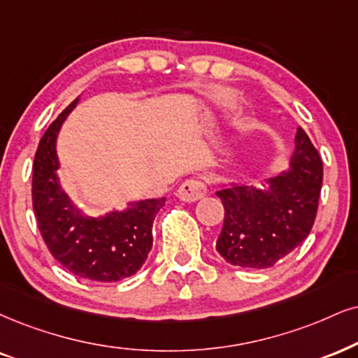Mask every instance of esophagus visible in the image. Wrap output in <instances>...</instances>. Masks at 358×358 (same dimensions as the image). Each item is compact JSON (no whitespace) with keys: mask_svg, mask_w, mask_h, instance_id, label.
Wrapping results in <instances>:
<instances>
[{"mask_svg":"<svg viewBox=\"0 0 358 358\" xmlns=\"http://www.w3.org/2000/svg\"><path fill=\"white\" fill-rule=\"evenodd\" d=\"M207 187L202 180L197 179H189L186 182L180 184V187L178 189V197L184 202H196L202 199L206 196Z\"/></svg>","mask_w":358,"mask_h":358,"instance_id":"esophagus-1","label":"esophagus"}]
</instances>
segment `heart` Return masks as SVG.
Masks as SVG:
<instances>
[{"label": "heart", "instance_id": "b5f03b06", "mask_svg": "<svg viewBox=\"0 0 358 358\" xmlns=\"http://www.w3.org/2000/svg\"><path fill=\"white\" fill-rule=\"evenodd\" d=\"M226 101H227V98H226ZM229 101H231V99H229Z\"/></svg>", "mask_w": 358, "mask_h": 358}]
</instances>
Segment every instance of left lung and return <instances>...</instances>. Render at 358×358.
<instances>
[{
    "instance_id": "8db88e82",
    "label": "left lung",
    "mask_w": 358,
    "mask_h": 358,
    "mask_svg": "<svg viewBox=\"0 0 358 358\" xmlns=\"http://www.w3.org/2000/svg\"><path fill=\"white\" fill-rule=\"evenodd\" d=\"M322 159L302 127L289 167L262 186L222 184L224 226L217 252L232 266L268 268L297 249L314 226L322 189Z\"/></svg>"
}]
</instances>
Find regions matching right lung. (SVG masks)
I'll return each instance as SVG.
<instances>
[{"label":"right lung","mask_w":358,"mask_h":358,"mask_svg":"<svg viewBox=\"0 0 358 358\" xmlns=\"http://www.w3.org/2000/svg\"><path fill=\"white\" fill-rule=\"evenodd\" d=\"M79 98L64 109L39 141L33 164V209L48 249L74 275L117 282L143 267L152 247V222L162 199L131 202L124 210L87 215L61 187L56 141Z\"/></svg>","instance_id":"right-lung-1"}]
</instances>
